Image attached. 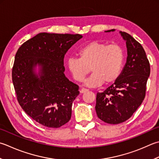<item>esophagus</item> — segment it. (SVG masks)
<instances>
[{
	"label": "esophagus",
	"instance_id": "34e87169",
	"mask_svg": "<svg viewBox=\"0 0 159 159\" xmlns=\"http://www.w3.org/2000/svg\"><path fill=\"white\" fill-rule=\"evenodd\" d=\"M88 89H86V88H82L81 89H80V92L81 93V94H83V93H85V92H88Z\"/></svg>",
	"mask_w": 159,
	"mask_h": 159
}]
</instances>
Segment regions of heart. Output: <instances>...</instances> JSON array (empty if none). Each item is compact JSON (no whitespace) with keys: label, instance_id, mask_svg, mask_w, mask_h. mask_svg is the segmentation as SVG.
Masks as SVG:
<instances>
[{"label":"heart","instance_id":"b5f03b06","mask_svg":"<svg viewBox=\"0 0 159 159\" xmlns=\"http://www.w3.org/2000/svg\"><path fill=\"white\" fill-rule=\"evenodd\" d=\"M79 58L67 60V67L76 81L82 82L90 72L92 76L85 84L96 88L104 83L110 84L119 79L123 69L125 54L121 46L92 40L80 48Z\"/></svg>","mask_w":159,"mask_h":159}]
</instances>
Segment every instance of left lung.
<instances>
[{
  "label": "left lung",
  "mask_w": 159,
  "mask_h": 159,
  "mask_svg": "<svg viewBox=\"0 0 159 159\" xmlns=\"http://www.w3.org/2000/svg\"><path fill=\"white\" fill-rule=\"evenodd\" d=\"M120 34L126 41V64L114 83L96 94V114L109 124L125 122L132 116L144 100L150 74V62L142 45L129 34Z\"/></svg>",
  "instance_id": "1"
}]
</instances>
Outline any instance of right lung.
<instances>
[{
	"mask_svg": "<svg viewBox=\"0 0 159 159\" xmlns=\"http://www.w3.org/2000/svg\"><path fill=\"white\" fill-rule=\"evenodd\" d=\"M80 34L40 33L27 40L16 54L12 82L18 103L40 125L57 128L71 119L79 87L64 74V57ZM42 67L38 78L33 67Z\"/></svg>",
	"mask_w": 159,
	"mask_h": 159,
	"instance_id": "right-lung-1",
	"label": "right lung"
}]
</instances>
